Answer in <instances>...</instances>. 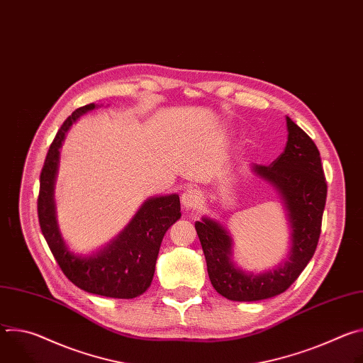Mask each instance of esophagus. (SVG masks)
Returning <instances> with one entry per match:
<instances>
[{"instance_id": "obj_1", "label": "esophagus", "mask_w": 363, "mask_h": 363, "mask_svg": "<svg viewBox=\"0 0 363 363\" xmlns=\"http://www.w3.org/2000/svg\"><path fill=\"white\" fill-rule=\"evenodd\" d=\"M181 201L185 210H195L201 205V194L194 188H188L184 191Z\"/></svg>"}]
</instances>
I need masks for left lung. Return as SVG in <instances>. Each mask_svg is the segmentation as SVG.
Wrapping results in <instances>:
<instances>
[{
  "instance_id": "left-lung-1",
  "label": "left lung",
  "mask_w": 363,
  "mask_h": 363,
  "mask_svg": "<svg viewBox=\"0 0 363 363\" xmlns=\"http://www.w3.org/2000/svg\"><path fill=\"white\" fill-rule=\"evenodd\" d=\"M284 152L272 165L252 167L280 191L291 225L290 258L283 267L266 274H248L231 262V238L216 221L203 218L195 223L202 245L206 270L214 289L228 300L257 301L286 291L313 257L326 203L328 184L320 152L301 128L290 118Z\"/></svg>"
}]
</instances>
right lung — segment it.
Returning a JSON list of instances; mask_svg holds the SVG:
<instances>
[{"label": "right lung", "mask_w": 363, "mask_h": 363, "mask_svg": "<svg viewBox=\"0 0 363 363\" xmlns=\"http://www.w3.org/2000/svg\"><path fill=\"white\" fill-rule=\"evenodd\" d=\"M93 103L76 109L60 126L51 142L40 174L37 213L41 233L65 276L79 289L113 298H133L152 281L160 247L167 230L181 218L178 195L152 198L143 203L128 228L105 251L90 258L72 254L59 233L53 185L57 171L59 147L70 125Z\"/></svg>", "instance_id": "1"}]
</instances>
